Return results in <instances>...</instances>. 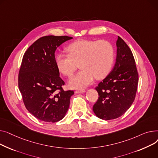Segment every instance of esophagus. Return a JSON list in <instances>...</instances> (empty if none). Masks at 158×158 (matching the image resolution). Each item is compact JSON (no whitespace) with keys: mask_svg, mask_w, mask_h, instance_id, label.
I'll return each instance as SVG.
<instances>
[{"mask_svg":"<svg viewBox=\"0 0 158 158\" xmlns=\"http://www.w3.org/2000/svg\"><path fill=\"white\" fill-rule=\"evenodd\" d=\"M85 92V89H78L76 90V93H80V94H83Z\"/></svg>","mask_w":158,"mask_h":158,"instance_id":"34e87169","label":"esophagus"}]
</instances>
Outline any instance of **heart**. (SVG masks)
<instances>
[{"instance_id":"1","label":"heart","mask_w":158,"mask_h":158,"mask_svg":"<svg viewBox=\"0 0 158 158\" xmlns=\"http://www.w3.org/2000/svg\"><path fill=\"white\" fill-rule=\"evenodd\" d=\"M69 53H58L55 62L64 75L71 77L80 64V71L71 78L69 85L73 89H81L90 85L94 78L106 77L113 67L115 53L112 44L105 40H80L67 48Z\"/></svg>"}]
</instances>
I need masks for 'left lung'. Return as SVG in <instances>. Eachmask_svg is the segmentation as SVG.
<instances>
[{"label": "left lung", "mask_w": 158, "mask_h": 158, "mask_svg": "<svg viewBox=\"0 0 158 158\" xmlns=\"http://www.w3.org/2000/svg\"><path fill=\"white\" fill-rule=\"evenodd\" d=\"M116 45L114 68L96 87L99 97L92 108L98 117L106 120L122 116L130 108L138 83V73L132 52L119 36Z\"/></svg>", "instance_id": "left-lung-1"}]
</instances>
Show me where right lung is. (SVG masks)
Segmentation results:
<instances>
[{
    "label": "right lung",
    "mask_w": 158,
    "mask_h": 158,
    "mask_svg": "<svg viewBox=\"0 0 158 158\" xmlns=\"http://www.w3.org/2000/svg\"><path fill=\"white\" fill-rule=\"evenodd\" d=\"M67 35H46L35 41L23 55L18 87L27 110L35 118L47 123H56L66 115L73 90L62 89L55 62V52Z\"/></svg>",
    "instance_id": "obj_1"
}]
</instances>
